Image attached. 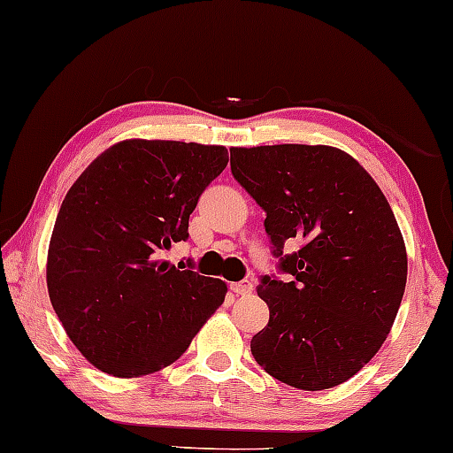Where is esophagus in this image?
<instances>
[{
    "label": "esophagus",
    "mask_w": 453,
    "mask_h": 453,
    "mask_svg": "<svg viewBox=\"0 0 453 453\" xmlns=\"http://www.w3.org/2000/svg\"><path fill=\"white\" fill-rule=\"evenodd\" d=\"M254 289V285H251V280H239V283H233L231 285V291L234 296H248Z\"/></svg>",
    "instance_id": "obj_1"
}]
</instances>
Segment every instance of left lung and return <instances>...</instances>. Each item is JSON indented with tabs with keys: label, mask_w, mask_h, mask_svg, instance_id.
Masks as SVG:
<instances>
[{
	"label": "left lung",
	"mask_w": 453,
	"mask_h": 453,
	"mask_svg": "<svg viewBox=\"0 0 453 453\" xmlns=\"http://www.w3.org/2000/svg\"><path fill=\"white\" fill-rule=\"evenodd\" d=\"M233 176L266 212V233L289 283L264 277L268 325L251 354L296 389L345 383L385 343L406 291L408 254L374 179L331 145L231 150ZM291 238L303 248L282 256Z\"/></svg>",
	"instance_id": "obj_1"
}]
</instances>
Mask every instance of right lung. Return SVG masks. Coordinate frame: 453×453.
I'll list each match as a JSON object with an SVG mask.
<instances>
[{"label": "right lung", "instance_id": "add662e5", "mask_svg": "<svg viewBox=\"0 0 453 453\" xmlns=\"http://www.w3.org/2000/svg\"><path fill=\"white\" fill-rule=\"evenodd\" d=\"M228 164L225 145L125 139L74 180L51 231L47 291L87 362L145 377L185 354L226 283L157 260L189 237V214Z\"/></svg>", "mask_w": 453, "mask_h": 453}]
</instances>
